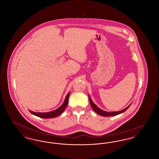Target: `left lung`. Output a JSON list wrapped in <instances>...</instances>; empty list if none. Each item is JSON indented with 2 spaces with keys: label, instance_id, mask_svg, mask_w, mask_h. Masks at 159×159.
I'll return each mask as SVG.
<instances>
[{
  "label": "left lung",
  "instance_id": "left-lung-1",
  "mask_svg": "<svg viewBox=\"0 0 159 159\" xmlns=\"http://www.w3.org/2000/svg\"><path fill=\"white\" fill-rule=\"evenodd\" d=\"M89 101H90V104H91V107H92V108H93V110L95 111V113H97L99 114V115H100V116H104V117H109V116H116V115H118V114H119L122 113H123V112H125L128 108L130 106V105L132 104H130V105H129L128 107H127L126 108H125V109H123V110H122L121 111H114V112H107V111H104V110H101V109H100L99 108H98L97 106H96L93 102V101H92V99H91V98L90 97V96H89Z\"/></svg>",
  "mask_w": 159,
  "mask_h": 159
}]
</instances>
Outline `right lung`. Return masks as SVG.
Returning <instances> with one entry per match:
<instances>
[{
	"label": "right lung",
	"instance_id": "obj_1",
	"mask_svg": "<svg viewBox=\"0 0 159 159\" xmlns=\"http://www.w3.org/2000/svg\"><path fill=\"white\" fill-rule=\"evenodd\" d=\"M69 95H70V92H68V94L67 95L63 104L58 108L53 110L52 111H50V112H48V113H36V112H33L30 110H29V111L32 114H33L36 116H38L39 117L43 118V119L56 117L58 116L59 115H60L62 113V112L66 109V107L67 106V104H68Z\"/></svg>",
	"mask_w": 159,
	"mask_h": 159
}]
</instances>
